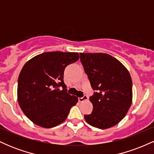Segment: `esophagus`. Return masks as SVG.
Returning <instances> with one entry per match:
<instances>
[{
	"mask_svg": "<svg viewBox=\"0 0 154 154\" xmlns=\"http://www.w3.org/2000/svg\"><path fill=\"white\" fill-rule=\"evenodd\" d=\"M88 99V95H85L84 96L82 97V98H79V101L83 102V101H85V100H87Z\"/></svg>",
	"mask_w": 154,
	"mask_h": 154,
	"instance_id": "34e87169",
	"label": "esophagus"
}]
</instances>
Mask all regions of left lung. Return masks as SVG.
Here are the masks:
<instances>
[{"instance_id": "obj_1", "label": "left lung", "mask_w": 154, "mask_h": 154, "mask_svg": "<svg viewBox=\"0 0 154 154\" xmlns=\"http://www.w3.org/2000/svg\"><path fill=\"white\" fill-rule=\"evenodd\" d=\"M80 61L95 91L90 97L93 109L84 115L91 126L107 129L126 116L132 104V82L125 66L106 54L80 53Z\"/></svg>"}]
</instances>
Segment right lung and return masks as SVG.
Returning <instances> with one entry per match:
<instances>
[{
  "instance_id": "right-lung-1",
  "label": "right lung",
  "mask_w": 154,
  "mask_h": 154,
  "mask_svg": "<svg viewBox=\"0 0 154 154\" xmlns=\"http://www.w3.org/2000/svg\"><path fill=\"white\" fill-rule=\"evenodd\" d=\"M79 58L78 53L45 52L23 66L18 78V102L24 114L35 125L45 128L57 126L78 102L77 97L66 92L63 72L66 66Z\"/></svg>"
}]
</instances>
